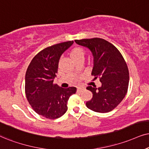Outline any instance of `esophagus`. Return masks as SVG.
<instances>
[{
    "instance_id": "34e87169",
    "label": "esophagus",
    "mask_w": 149,
    "mask_h": 149,
    "mask_svg": "<svg viewBox=\"0 0 149 149\" xmlns=\"http://www.w3.org/2000/svg\"><path fill=\"white\" fill-rule=\"evenodd\" d=\"M84 89H85V88H84V87H82V86H79V87H78V88H77V91H78V92H82V91H84Z\"/></svg>"
}]
</instances>
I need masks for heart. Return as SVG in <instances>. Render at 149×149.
<instances>
[{
	"label": "heart",
	"mask_w": 149,
	"mask_h": 149,
	"mask_svg": "<svg viewBox=\"0 0 149 149\" xmlns=\"http://www.w3.org/2000/svg\"><path fill=\"white\" fill-rule=\"evenodd\" d=\"M84 51L81 47H75L73 48L70 52V56L73 60L76 59L78 58H84Z\"/></svg>",
	"instance_id": "b5f03b06"
}]
</instances>
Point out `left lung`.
Returning <instances> with one entry per match:
<instances>
[{
	"mask_svg": "<svg viewBox=\"0 0 149 149\" xmlns=\"http://www.w3.org/2000/svg\"><path fill=\"white\" fill-rule=\"evenodd\" d=\"M77 44L87 47L93 57L91 75L100 78V87L88 86L93 93L86 105L98 113L112 111L121 102L127 93L129 73L127 63L119 50L108 41L99 38L75 40Z\"/></svg>",
	"mask_w": 149,
	"mask_h": 149,
	"instance_id": "1",
	"label": "left lung"
}]
</instances>
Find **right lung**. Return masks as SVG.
<instances>
[{
    "instance_id": "1",
    "label": "right lung",
    "mask_w": 149,
    "mask_h": 149,
    "mask_svg": "<svg viewBox=\"0 0 149 149\" xmlns=\"http://www.w3.org/2000/svg\"><path fill=\"white\" fill-rule=\"evenodd\" d=\"M73 43V41L58 43L40 51L26 71L27 100L38 114L48 119L54 120L63 116L67 111L69 97L76 92L73 86L63 88L54 84L60 58Z\"/></svg>"
}]
</instances>
